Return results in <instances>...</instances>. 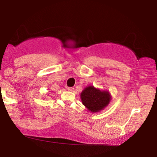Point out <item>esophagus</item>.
Segmentation results:
<instances>
[{
    "instance_id": "34e87169",
    "label": "esophagus",
    "mask_w": 157,
    "mask_h": 157,
    "mask_svg": "<svg viewBox=\"0 0 157 157\" xmlns=\"http://www.w3.org/2000/svg\"><path fill=\"white\" fill-rule=\"evenodd\" d=\"M68 90L70 91H73L74 90V89L73 87H68Z\"/></svg>"
}]
</instances>
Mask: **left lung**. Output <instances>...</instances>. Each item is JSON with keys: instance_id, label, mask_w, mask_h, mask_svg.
I'll return each instance as SVG.
<instances>
[{"instance_id": "left-lung-1", "label": "left lung", "mask_w": 157, "mask_h": 157, "mask_svg": "<svg viewBox=\"0 0 157 157\" xmlns=\"http://www.w3.org/2000/svg\"><path fill=\"white\" fill-rule=\"evenodd\" d=\"M81 99L88 110L96 113L108 106L111 96L108 91H101L94 86H89L81 93Z\"/></svg>"}]
</instances>
